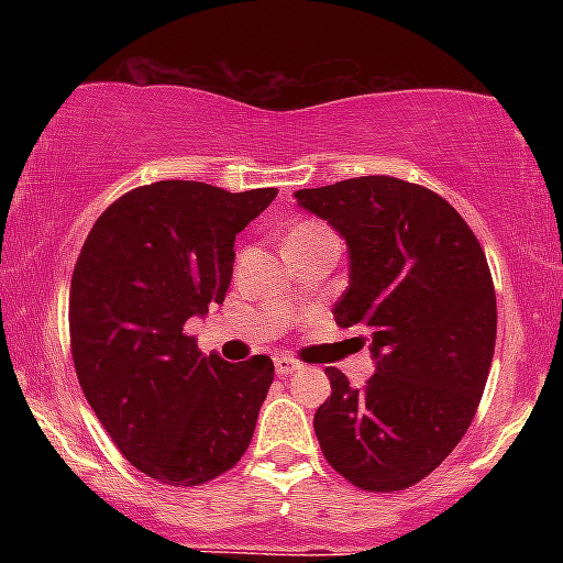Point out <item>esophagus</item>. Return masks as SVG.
<instances>
[{
    "instance_id": "1",
    "label": "esophagus",
    "mask_w": 563,
    "mask_h": 563,
    "mask_svg": "<svg viewBox=\"0 0 563 563\" xmlns=\"http://www.w3.org/2000/svg\"><path fill=\"white\" fill-rule=\"evenodd\" d=\"M301 363L299 360H294V357H277L275 360V371H277V376H290V373H296V371H301Z\"/></svg>"
}]
</instances>
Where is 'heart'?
I'll list each match as a JSON object with an SVG mask.
<instances>
[{"label": "heart", "mask_w": 563, "mask_h": 563, "mask_svg": "<svg viewBox=\"0 0 563 563\" xmlns=\"http://www.w3.org/2000/svg\"><path fill=\"white\" fill-rule=\"evenodd\" d=\"M320 235H333V232L328 230L325 224H320V222H301V224H296V228L288 232V241L286 243L309 241V238H320Z\"/></svg>", "instance_id": "1"}]
</instances>
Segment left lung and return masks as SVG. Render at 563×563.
I'll return each instance as SVG.
<instances>
[{"label":"left lung","mask_w":563,"mask_h":563,"mask_svg":"<svg viewBox=\"0 0 563 563\" xmlns=\"http://www.w3.org/2000/svg\"><path fill=\"white\" fill-rule=\"evenodd\" d=\"M296 198L344 235L349 286L333 314L341 328H365L378 360L363 389L325 367L331 397L314 434L354 487L399 493L457 448L479 410L497 335L487 256L466 219L423 185L373 174Z\"/></svg>","instance_id":"8db88e82"}]
</instances>
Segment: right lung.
I'll return each mask as SVG.
<instances>
[{
	"instance_id": "right-lung-1",
	"label": "right lung",
	"mask_w": 563,
	"mask_h": 563,
	"mask_svg": "<svg viewBox=\"0 0 563 563\" xmlns=\"http://www.w3.org/2000/svg\"><path fill=\"white\" fill-rule=\"evenodd\" d=\"M275 196L161 179L113 200L81 245L68 299L76 376L121 455L161 484L217 479L254 437L273 360L206 357L185 322L224 301L235 235Z\"/></svg>"
}]
</instances>
